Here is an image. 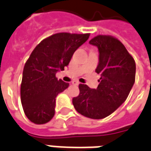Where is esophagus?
Here are the masks:
<instances>
[{
  "instance_id": "esophagus-1",
  "label": "esophagus",
  "mask_w": 151,
  "mask_h": 151,
  "mask_svg": "<svg viewBox=\"0 0 151 151\" xmlns=\"http://www.w3.org/2000/svg\"><path fill=\"white\" fill-rule=\"evenodd\" d=\"M79 84H80V83L78 81H76L72 82V85H74V86H79Z\"/></svg>"
}]
</instances>
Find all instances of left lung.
Returning a JSON list of instances; mask_svg holds the SVG:
<instances>
[{
  "label": "left lung",
  "instance_id": "1",
  "mask_svg": "<svg viewBox=\"0 0 151 151\" xmlns=\"http://www.w3.org/2000/svg\"><path fill=\"white\" fill-rule=\"evenodd\" d=\"M97 47L99 64L95 71L101 76L97 89L79 86L80 94L72 103L78 113L92 119L108 117L126 101L135 83L136 63L117 38L99 35L89 41Z\"/></svg>",
  "mask_w": 151,
  "mask_h": 151
}]
</instances>
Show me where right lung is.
Listing matches in <instances>:
<instances>
[{"mask_svg": "<svg viewBox=\"0 0 151 151\" xmlns=\"http://www.w3.org/2000/svg\"><path fill=\"white\" fill-rule=\"evenodd\" d=\"M89 34L59 33L43 39L26 62L20 86L24 112L35 124H44L55 114L56 97L69 84L56 77L74 52L88 40Z\"/></svg>", "mask_w": 151, "mask_h": 151, "instance_id": "right-lung-1", "label": "right lung"}]
</instances>
